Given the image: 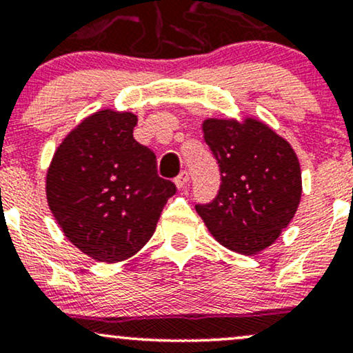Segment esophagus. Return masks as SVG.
Instances as JSON below:
<instances>
[{"label": "esophagus", "instance_id": "obj_1", "mask_svg": "<svg viewBox=\"0 0 353 353\" xmlns=\"http://www.w3.org/2000/svg\"><path fill=\"white\" fill-rule=\"evenodd\" d=\"M174 182H176L177 188L184 189L185 185H188V182H189V172L188 171H182L179 176H177L176 179H174Z\"/></svg>", "mask_w": 353, "mask_h": 353}]
</instances>
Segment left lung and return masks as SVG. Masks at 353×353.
<instances>
[{
	"label": "left lung",
	"mask_w": 353,
	"mask_h": 353,
	"mask_svg": "<svg viewBox=\"0 0 353 353\" xmlns=\"http://www.w3.org/2000/svg\"><path fill=\"white\" fill-rule=\"evenodd\" d=\"M204 141L216 157L221 188L197 214L222 245L252 255L274 244L292 221L302 196L294 149L269 125L247 117L205 119Z\"/></svg>",
	"instance_id": "1"
}]
</instances>
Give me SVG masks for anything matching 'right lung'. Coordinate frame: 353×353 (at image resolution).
<instances>
[{
    "label": "right lung",
    "instance_id": "right-lung-1",
    "mask_svg": "<svg viewBox=\"0 0 353 353\" xmlns=\"http://www.w3.org/2000/svg\"><path fill=\"white\" fill-rule=\"evenodd\" d=\"M136 123L132 112H94L59 144L46 174L48 204L64 236L99 262L134 255L176 194L157 176L156 154L132 136Z\"/></svg>",
    "mask_w": 353,
    "mask_h": 353
}]
</instances>
